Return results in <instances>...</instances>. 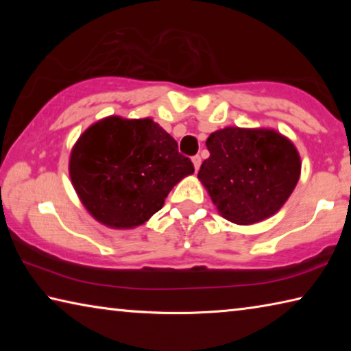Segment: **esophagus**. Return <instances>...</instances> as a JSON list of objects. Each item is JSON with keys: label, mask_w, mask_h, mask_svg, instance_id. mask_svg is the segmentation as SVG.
Masks as SVG:
<instances>
[{"label": "esophagus", "mask_w": 351, "mask_h": 351, "mask_svg": "<svg viewBox=\"0 0 351 351\" xmlns=\"http://www.w3.org/2000/svg\"><path fill=\"white\" fill-rule=\"evenodd\" d=\"M192 162H193V167H195V171H198V169H199V165H201V156H193L192 158Z\"/></svg>", "instance_id": "1"}]
</instances>
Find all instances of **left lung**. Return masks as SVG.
<instances>
[{
    "label": "left lung",
    "mask_w": 351,
    "mask_h": 351,
    "mask_svg": "<svg viewBox=\"0 0 351 351\" xmlns=\"http://www.w3.org/2000/svg\"><path fill=\"white\" fill-rule=\"evenodd\" d=\"M206 145L210 156L198 178L218 212L235 224L274 215L299 181V153L274 130L226 127L212 133Z\"/></svg>",
    "instance_id": "left-lung-1"
}]
</instances>
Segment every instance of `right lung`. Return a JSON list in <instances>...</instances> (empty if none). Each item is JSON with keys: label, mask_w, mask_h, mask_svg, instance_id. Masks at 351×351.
Returning a JSON list of instances; mask_svg holds the SVG:
<instances>
[{"label": "right lung", "mask_w": 351, "mask_h": 351, "mask_svg": "<svg viewBox=\"0 0 351 351\" xmlns=\"http://www.w3.org/2000/svg\"><path fill=\"white\" fill-rule=\"evenodd\" d=\"M193 164L152 119L105 117L71 152L69 176L83 206L112 229L145 223Z\"/></svg>", "instance_id": "1"}]
</instances>
